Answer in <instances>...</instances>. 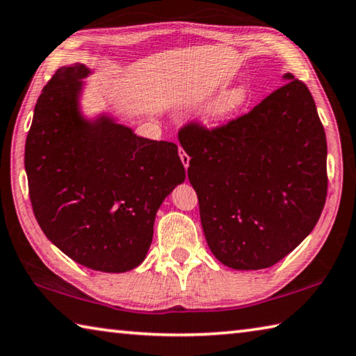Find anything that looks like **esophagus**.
<instances>
[{
    "mask_svg": "<svg viewBox=\"0 0 356 356\" xmlns=\"http://www.w3.org/2000/svg\"><path fill=\"white\" fill-rule=\"evenodd\" d=\"M179 158H181V162H183V165H184V168H188L189 167V161H191V158H189V154L184 152V149L179 147Z\"/></svg>",
    "mask_w": 356,
    "mask_h": 356,
    "instance_id": "1",
    "label": "esophagus"
}]
</instances>
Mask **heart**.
Returning a JSON list of instances; mask_svg holds the SVG:
<instances>
[{
    "label": "heart",
    "instance_id": "heart-1",
    "mask_svg": "<svg viewBox=\"0 0 356 356\" xmlns=\"http://www.w3.org/2000/svg\"><path fill=\"white\" fill-rule=\"evenodd\" d=\"M252 92L247 84H236L232 89H228L209 106L208 109V122L213 124H220L229 120L238 112H241L245 106L250 103Z\"/></svg>",
    "mask_w": 356,
    "mask_h": 356
}]
</instances>
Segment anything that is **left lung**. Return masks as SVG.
<instances>
[{"label":"left lung","mask_w":356,"mask_h":356,"mask_svg":"<svg viewBox=\"0 0 356 356\" xmlns=\"http://www.w3.org/2000/svg\"><path fill=\"white\" fill-rule=\"evenodd\" d=\"M284 86L223 127L178 139L214 257L236 270L277 264L313 232L327 198V139L311 92Z\"/></svg>","instance_id":"left-lung-1"}]
</instances>
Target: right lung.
I'll use <instances>...</instances> for the list:
<instances>
[{
	"label": "right lung",
	"mask_w": 356,
	"mask_h": 356,
	"mask_svg": "<svg viewBox=\"0 0 356 356\" xmlns=\"http://www.w3.org/2000/svg\"><path fill=\"white\" fill-rule=\"evenodd\" d=\"M84 64L60 67L37 99L24 147L37 222L68 258L122 273L152 245L159 207L186 178L178 147L81 111Z\"/></svg>",
	"instance_id": "1"
}]
</instances>
